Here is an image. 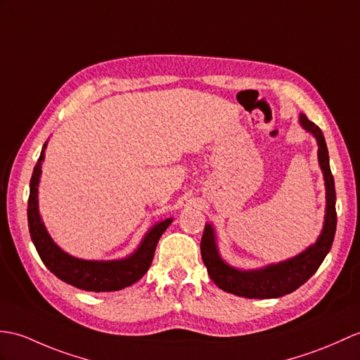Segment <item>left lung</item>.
<instances>
[{"label": "left lung", "instance_id": "obj_1", "mask_svg": "<svg viewBox=\"0 0 360 360\" xmlns=\"http://www.w3.org/2000/svg\"><path fill=\"white\" fill-rule=\"evenodd\" d=\"M299 122L316 138L317 147H319L317 148V160H319L323 173L325 190H327V210H325L323 229L314 244L295 257L266 265L264 269L239 270L229 265L221 257L218 244H216L214 229L210 224H205L202 239H200V255H202V261L212 281L227 293L248 299H271L293 293L317 271L333 245L338 214L336 190H334V178L330 170L328 148L325 144L322 130L304 113H300Z\"/></svg>", "mask_w": 360, "mask_h": 360}]
</instances>
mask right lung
I'll return each instance as SVG.
<instances>
[{
	"label": "right lung",
	"mask_w": 360,
	"mask_h": 360,
	"mask_svg": "<svg viewBox=\"0 0 360 360\" xmlns=\"http://www.w3.org/2000/svg\"><path fill=\"white\" fill-rule=\"evenodd\" d=\"M46 147L47 142L43 146L39 160L32 173L27 205L30 238L41 261L44 262V265L58 279L86 291H96V293H99V291H116L138 282L147 273L150 265H152L158 240H160L162 233L173 219L170 218L153 225L144 239L141 240L135 253L120 259V261H84V259L73 257L69 253L63 252L55 244L53 239L49 236L38 210V186Z\"/></svg>",
	"instance_id": "right-lung-1"
}]
</instances>
